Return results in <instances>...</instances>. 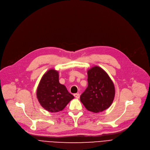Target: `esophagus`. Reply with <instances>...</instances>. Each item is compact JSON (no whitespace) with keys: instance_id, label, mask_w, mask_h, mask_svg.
<instances>
[{"instance_id":"obj_1","label":"esophagus","mask_w":150,"mask_h":150,"mask_svg":"<svg viewBox=\"0 0 150 150\" xmlns=\"http://www.w3.org/2000/svg\"><path fill=\"white\" fill-rule=\"evenodd\" d=\"M74 96L76 98H80V94L79 93H75Z\"/></svg>"}]
</instances>
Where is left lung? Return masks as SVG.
Returning a JSON list of instances; mask_svg holds the SVG:
<instances>
[{"instance_id":"8db88e82","label":"left lung","mask_w":150,"mask_h":150,"mask_svg":"<svg viewBox=\"0 0 150 150\" xmlns=\"http://www.w3.org/2000/svg\"><path fill=\"white\" fill-rule=\"evenodd\" d=\"M88 86L80 101L88 111L97 113L111 105L115 96L114 85L104 70L95 66L88 70Z\"/></svg>"}]
</instances>
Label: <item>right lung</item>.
Here are the masks:
<instances>
[{
    "label": "right lung",
    "instance_id": "obj_1",
    "mask_svg": "<svg viewBox=\"0 0 150 150\" xmlns=\"http://www.w3.org/2000/svg\"><path fill=\"white\" fill-rule=\"evenodd\" d=\"M40 105L47 111L57 112L64 109L74 97L59 82L58 72L49 70L43 75L36 92Z\"/></svg>",
    "mask_w": 150,
    "mask_h": 150
}]
</instances>
